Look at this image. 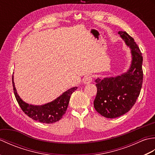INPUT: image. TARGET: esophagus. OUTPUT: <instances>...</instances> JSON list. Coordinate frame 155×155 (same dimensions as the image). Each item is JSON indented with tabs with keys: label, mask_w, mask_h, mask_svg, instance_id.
<instances>
[{
	"label": "esophagus",
	"mask_w": 155,
	"mask_h": 155,
	"mask_svg": "<svg viewBox=\"0 0 155 155\" xmlns=\"http://www.w3.org/2000/svg\"><path fill=\"white\" fill-rule=\"evenodd\" d=\"M92 81H93V77H92L91 76H87V77H85L84 78V79L83 81V83L85 84H89L92 83Z\"/></svg>",
	"instance_id": "obj_1"
}]
</instances>
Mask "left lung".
<instances>
[{"label":"left lung","instance_id":"left-lung-1","mask_svg":"<svg viewBox=\"0 0 155 155\" xmlns=\"http://www.w3.org/2000/svg\"><path fill=\"white\" fill-rule=\"evenodd\" d=\"M118 34L130 48L131 63L128 70L117 77L95 80L97 88L94 107L102 116L114 118L127 113L135 104L142 88L143 57L134 39L125 31Z\"/></svg>","mask_w":155,"mask_h":155}]
</instances>
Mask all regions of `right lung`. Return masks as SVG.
<instances>
[{
    "mask_svg": "<svg viewBox=\"0 0 155 155\" xmlns=\"http://www.w3.org/2000/svg\"><path fill=\"white\" fill-rule=\"evenodd\" d=\"M12 85L16 99L22 111L32 119L47 124L56 123L61 119L67 109L72 93L77 89V87L71 88L50 103L42 105H33L25 103L18 96L13 76Z\"/></svg>",
    "mask_w": 155,
    "mask_h": 155,
    "instance_id": "1",
    "label": "right lung"
}]
</instances>
